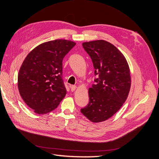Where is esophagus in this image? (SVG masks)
I'll list each match as a JSON object with an SVG mask.
<instances>
[{
    "label": "esophagus",
    "mask_w": 159,
    "mask_h": 159,
    "mask_svg": "<svg viewBox=\"0 0 159 159\" xmlns=\"http://www.w3.org/2000/svg\"><path fill=\"white\" fill-rule=\"evenodd\" d=\"M70 87L71 88V91H74L76 89V86L75 85H70Z\"/></svg>",
    "instance_id": "obj_1"
}]
</instances>
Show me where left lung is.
<instances>
[{
	"label": "left lung",
	"instance_id": "obj_1",
	"mask_svg": "<svg viewBox=\"0 0 159 159\" xmlns=\"http://www.w3.org/2000/svg\"><path fill=\"white\" fill-rule=\"evenodd\" d=\"M95 69V84L89 89L87 106L81 113L93 123L105 121L125 102L131 88V75L125 57L116 47L105 40L82 44Z\"/></svg>",
	"mask_w": 159,
	"mask_h": 159
}]
</instances>
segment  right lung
I'll use <instances>...</instances> for the list:
<instances>
[{
    "label": "right lung",
    "mask_w": 159,
    "mask_h": 159,
    "mask_svg": "<svg viewBox=\"0 0 159 159\" xmlns=\"http://www.w3.org/2000/svg\"><path fill=\"white\" fill-rule=\"evenodd\" d=\"M75 45L68 40L46 42L32 50L24 60L18 88L24 102L35 113L52 111L65 97L62 61Z\"/></svg>",
    "instance_id": "1"
}]
</instances>
